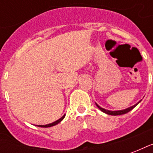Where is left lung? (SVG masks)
Listing matches in <instances>:
<instances>
[{"label":"left lung","mask_w":153,"mask_h":153,"mask_svg":"<svg viewBox=\"0 0 153 153\" xmlns=\"http://www.w3.org/2000/svg\"><path fill=\"white\" fill-rule=\"evenodd\" d=\"M140 102V101L138 102V103H136L135 105H134V106H130V107H128V108H126V109L125 110H120V111H109V110H106L104 109V108H102V107H101V106H99L96 103L97 106L99 108L102 112L106 113V114H108V115H124V114H126V113H128V111H130L132 109H134L135 106L138 105V103Z\"/></svg>","instance_id":"left-lung-1"}]
</instances>
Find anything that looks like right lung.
<instances>
[{"instance_id": "right-lung-1", "label": "right lung", "mask_w": 153, "mask_h": 153, "mask_svg": "<svg viewBox=\"0 0 153 153\" xmlns=\"http://www.w3.org/2000/svg\"><path fill=\"white\" fill-rule=\"evenodd\" d=\"M65 114L61 117V118H60L59 120H57L56 121L53 122V123H51V124H48V125H37V126H38V127H43V128H47V127H51V126H54V125H57V124H59L62 120H63L64 118H65Z\"/></svg>"}]
</instances>
